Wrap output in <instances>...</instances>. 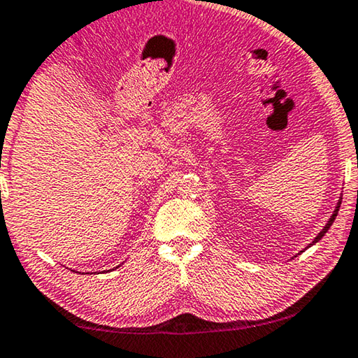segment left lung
Here are the masks:
<instances>
[{
	"instance_id": "8db88e82",
	"label": "left lung",
	"mask_w": 358,
	"mask_h": 358,
	"mask_svg": "<svg viewBox=\"0 0 358 358\" xmlns=\"http://www.w3.org/2000/svg\"><path fill=\"white\" fill-rule=\"evenodd\" d=\"M339 206H341V200L338 201V206H336V210H334V213L331 214V217H329V221L327 222V225H325V227H323V229H322V232H320V234H318V235L315 236V238H313V241H312V243H310V245H315V243H317V241H318V240H322V236H323V235H325V234L328 232V230H329V227H331V224L334 222V219H336V216H338ZM310 245H309V246H310ZM309 246H307V248H309Z\"/></svg>"
}]
</instances>
